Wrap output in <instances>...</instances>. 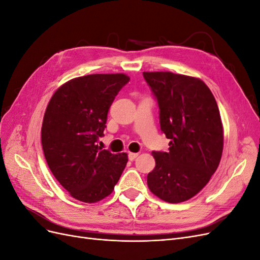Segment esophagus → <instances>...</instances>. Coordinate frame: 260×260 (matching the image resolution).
I'll return each mask as SVG.
<instances>
[{
  "mask_svg": "<svg viewBox=\"0 0 260 260\" xmlns=\"http://www.w3.org/2000/svg\"><path fill=\"white\" fill-rule=\"evenodd\" d=\"M138 156H139L138 153H129L128 154V158H129V160L132 161V160H135Z\"/></svg>",
  "mask_w": 260,
  "mask_h": 260,
  "instance_id": "esophagus-1",
  "label": "esophagus"
}]
</instances>
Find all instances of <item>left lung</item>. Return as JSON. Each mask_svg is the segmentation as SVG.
<instances>
[{
    "label": "left lung",
    "mask_w": 260,
    "mask_h": 260,
    "mask_svg": "<svg viewBox=\"0 0 260 260\" xmlns=\"http://www.w3.org/2000/svg\"><path fill=\"white\" fill-rule=\"evenodd\" d=\"M159 107L160 130L170 139L169 152L152 154L147 175L152 193L165 202L192 199L217 170L223 130L217 102L201 79L169 72L143 73Z\"/></svg>",
    "instance_id": "1"
}]
</instances>
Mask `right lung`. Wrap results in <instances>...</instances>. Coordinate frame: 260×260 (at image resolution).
I'll return each instance as SVG.
<instances>
[{
  "instance_id": "1",
  "label": "right lung",
  "mask_w": 260,
  "mask_h": 260,
  "mask_svg": "<svg viewBox=\"0 0 260 260\" xmlns=\"http://www.w3.org/2000/svg\"><path fill=\"white\" fill-rule=\"evenodd\" d=\"M130 80L123 74L88 75L62 84L46 107L41 142L54 177L74 199L95 203L114 190L125 153L99 146L115 96Z\"/></svg>"
}]
</instances>
